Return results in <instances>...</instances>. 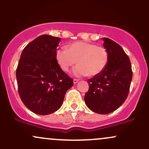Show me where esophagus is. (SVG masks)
I'll return each instance as SVG.
<instances>
[{"instance_id":"obj_1","label":"esophagus","mask_w":149,"mask_h":149,"mask_svg":"<svg viewBox=\"0 0 149 149\" xmlns=\"http://www.w3.org/2000/svg\"><path fill=\"white\" fill-rule=\"evenodd\" d=\"M78 79H76V78H75V79H73V83H74V84H76V83H77L78 82Z\"/></svg>"}]
</instances>
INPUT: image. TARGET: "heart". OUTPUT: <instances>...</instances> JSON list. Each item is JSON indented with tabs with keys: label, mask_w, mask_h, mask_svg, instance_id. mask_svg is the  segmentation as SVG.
<instances>
[{
	"label": "heart",
	"mask_w": 149,
	"mask_h": 149,
	"mask_svg": "<svg viewBox=\"0 0 149 149\" xmlns=\"http://www.w3.org/2000/svg\"><path fill=\"white\" fill-rule=\"evenodd\" d=\"M56 59L63 71H69L77 61L78 64L73 70L75 76H84L88 74L94 76L105 69L109 61V53L102 46L77 41L69 45L67 48L57 49Z\"/></svg>",
	"instance_id": "b5f03b06"
}]
</instances>
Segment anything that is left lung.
Returning <instances> with one entry per match:
<instances>
[{
  "instance_id": "left-lung-1",
  "label": "left lung",
  "mask_w": 149,
  "mask_h": 149,
  "mask_svg": "<svg viewBox=\"0 0 149 149\" xmlns=\"http://www.w3.org/2000/svg\"><path fill=\"white\" fill-rule=\"evenodd\" d=\"M103 40L109 61L102 72L88 80L90 88L84 99L92 111L107 114L116 110L127 99L132 71L130 58L121 46L107 38Z\"/></svg>"
}]
</instances>
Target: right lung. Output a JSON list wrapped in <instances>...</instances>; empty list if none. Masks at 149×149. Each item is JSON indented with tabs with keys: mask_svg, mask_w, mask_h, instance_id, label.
I'll return each instance as SVG.
<instances>
[{
	"mask_svg": "<svg viewBox=\"0 0 149 149\" xmlns=\"http://www.w3.org/2000/svg\"><path fill=\"white\" fill-rule=\"evenodd\" d=\"M61 38L42 35L22 51L16 70L18 92L24 104L38 115L52 113L61 107L73 85L56 59Z\"/></svg>",
	"mask_w": 149,
	"mask_h": 149,
	"instance_id": "1",
	"label": "right lung"
}]
</instances>
